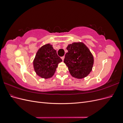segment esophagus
Segmentation results:
<instances>
[{
	"instance_id": "obj_1",
	"label": "esophagus",
	"mask_w": 123,
	"mask_h": 123,
	"mask_svg": "<svg viewBox=\"0 0 123 123\" xmlns=\"http://www.w3.org/2000/svg\"><path fill=\"white\" fill-rule=\"evenodd\" d=\"M64 58H65V56H62V61H64Z\"/></svg>"
}]
</instances>
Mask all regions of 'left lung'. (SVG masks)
<instances>
[{
    "label": "left lung",
    "mask_w": 123,
    "mask_h": 123,
    "mask_svg": "<svg viewBox=\"0 0 123 123\" xmlns=\"http://www.w3.org/2000/svg\"><path fill=\"white\" fill-rule=\"evenodd\" d=\"M64 62L73 77L81 79L87 76L92 70L93 56L82 42L73 43L67 47Z\"/></svg>",
    "instance_id": "1"
}]
</instances>
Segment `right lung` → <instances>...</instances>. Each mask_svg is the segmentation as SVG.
Returning <instances> with one entry per match:
<instances>
[{
  "instance_id": "obj_1",
  "label": "right lung",
  "mask_w": 123,
  "mask_h": 123,
  "mask_svg": "<svg viewBox=\"0 0 123 123\" xmlns=\"http://www.w3.org/2000/svg\"><path fill=\"white\" fill-rule=\"evenodd\" d=\"M62 62V59L57 55L53 46L47 43L38 49L33 64L37 75L47 79L53 76L58 64Z\"/></svg>"
}]
</instances>
